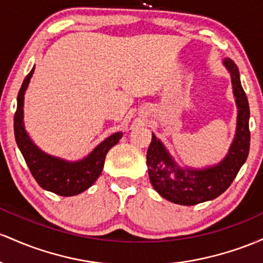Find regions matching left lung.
Segmentation results:
<instances>
[{"instance_id":"1","label":"left lung","mask_w":263,"mask_h":263,"mask_svg":"<svg viewBox=\"0 0 263 263\" xmlns=\"http://www.w3.org/2000/svg\"><path fill=\"white\" fill-rule=\"evenodd\" d=\"M223 66L231 76L232 89L237 105V126L229 153L219 164L205 169L180 167L166 147L153 134L146 153L149 179L159 195L179 205L196 203L216 199L229 189L246 161L250 150V107L241 85L240 72L235 62L223 60Z\"/></svg>"}]
</instances>
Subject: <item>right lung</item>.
Wrapping results in <instances>:
<instances>
[{"instance_id": "add662e5", "label": "right lung", "mask_w": 263, "mask_h": 263, "mask_svg": "<svg viewBox=\"0 0 263 263\" xmlns=\"http://www.w3.org/2000/svg\"><path fill=\"white\" fill-rule=\"evenodd\" d=\"M34 67L23 81L17 96V110L14 113V138L29 171L41 187L61 196H74L83 193L96 182L102 174L105 155L113 147L123 133H116L104 139L89 155L78 161H67L48 155L34 145L28 137L23 123V99Z\"/></svg>"}]
</instances>
